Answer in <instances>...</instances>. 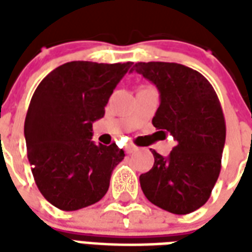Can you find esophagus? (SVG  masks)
<instances>
[{
    "mask_svg": "<svg viewBox=\"0 0 252 252\" xmlns=\"http://www.w3.org/2000/svg\"><path fill=\"white\" fill-rule=\"evenodd\" d=\"M126 154H132V153H135V151H137V147L136 146H132V144H129V146H126Z\"/></svg>",
    "mask_w": 252,
    "mask_h": 252,
    "instance_id": "obj_1",
    "label": "esophagus"
}]
</instances>
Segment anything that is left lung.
Returning <instances> with one entry per match:
<instances>
[{
	"label": "left lung",
	"instance_id": "left-lung-1",
	"mask_svg": "<svg viewBox=\"0 0 252 252\" xmlns=\"http://www.w3.org/2000/svg\"><path fill=\"white\" fill-rule=\"evenodd\" d=\"M132 70L158 88L153 124L177 140L167 158L153 151V169L139 178L143 193L164 211L191 213L211 197L221 170L225 120L220 101L209 81L184 64L139 62Z\"/></svg>",
	"mask_w": 252,
	"mask_h": 252
}]
</instances>
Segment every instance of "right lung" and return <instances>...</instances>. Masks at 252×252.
I'll list each match as a JSON object with an SVG mask.
<instances>
[{"label":"right lung","instance_id":"add662e5","mask_svg":"<svg viewBox=\"0 0 252 252\" xmlns=\"http://www.w3.org/2000/svg\"><path fill=\"white\" fill-rule=\"evenodd\" d=\"M132 62L75 61L52 70L36 88L24 124L28 160L40 193L62 211L98 202L124 151L94 144L93 123Z\"/></svg>","mask_w":252,"mask_h":252}]
</instances>
